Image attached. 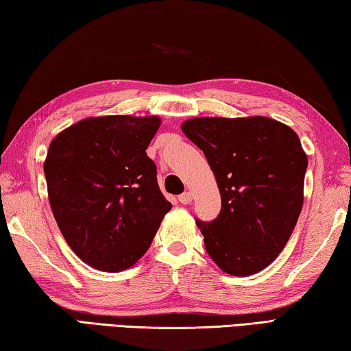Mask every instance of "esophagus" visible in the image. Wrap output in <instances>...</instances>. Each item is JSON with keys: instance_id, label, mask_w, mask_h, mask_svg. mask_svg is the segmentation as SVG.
<instances>
[{"instance_id": "esophagus-1", "label": "esophagus", "mask_w": 351, "mask_h": 351, "mask_svg": "<svg viewBox=\"0 0 351 351\" xmlns=\"http://www.w3.org/2000/svg\"><path fill=\"white\" fill-rule=\"evenodd\" d=\"M178 199H180L181 204H190L193 199V193L192 192H184L182 195L178 196Z\"/></svg>"}]
</instances>
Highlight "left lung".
I'll return each instance as SVG.
<instances>
[{"instance_id": "8db88e82", "label": "left lung", "mask_w": 351, "mask_h": 351, "mask_svg": "<svg viewBox=\"0 0 351 351\" xmlns=\"http://www.w3.org/2000/svg\"><path fill=\"white\" fill-rule=\"evenodd\" d=\"M181 129L204 152L221 193L218 218L196 219L208 256L233 276L264 270L302 210L308 159L298 135L267 117L192 118Z\"/></svg>"}]
</instances>
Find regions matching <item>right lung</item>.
<instances>
[{
  "label": "right lung",
  "instance_id": "1",
  "mask_svg": "<svg viewBox=\"0 0 351 351\" xmlns=\"http://www.w3.org/2000/svg\"><path fill=\"white\" fill-rule=\"evenodd\" d=\"M159 124L158 117L86 118L49 145L44 175L56 224L93 269L132 267L171 208L145 154Z\"/></svg>",
  "mask_w": 351,
  "mask_h": 351
}]
</instances>
